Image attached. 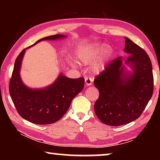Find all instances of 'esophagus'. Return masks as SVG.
Instances as JSON below:
<instances>
[{
  "mask_svg": "<svg viewBox=\"0 0 160 160\" xmlns=\"http://www.w3.org/2000/svg\"><path fill=\"white\" fill-rule=\"evenodd\" d=\"M85 81L86 85L87 86H90V85H92V84L93 78H91V77H85Z\"/></svg>",
  "mask_w": 160,
  "mask_h": 160,
  "instance_id": "1",
  "label": "esophagus"
}]
</instances>
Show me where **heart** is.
Returning <instances> with one entry per match:
<instances>
[{
    "instance_id": "heart-1",
    "label": "heart",
    "mask_w": 160,
    "mask_h": 160,
    "mask_svg": "<svg viewBox=\"0 0 160 160\" xmlns=\"http://www.w3.org/2000/svg\"><path fill=\"white\" fill-rule=\"evenodd\" d=\"M76 53L78 60L84 64L90 63L98 56L92 63V68L94 72H100L106 68L107 62L112 54V48L105 44L92 43L79 47Z\"/></svg>"
}]
</instances>
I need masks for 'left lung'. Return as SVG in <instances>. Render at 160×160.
<instances>
[{
	"label": "left lung",
	"mask_w": 160,
	"mask_h": 160,
	"mask_svg": "<svg viewBox=\"0 0 160 160\" xmlns=\"http://www.w3.org/2000/svg\"><path fill=\"white\" fill-rule=\"evenodd\" d=\"M124 52L130 54L125 61L132 70L127 72L122 58L107 65L97 76L94 86L99 92L94 112L103 123L118 126L138 118L153 94L152 66L148 53L125 37Z\"/></svg>",
	"instance_id": "left-lung-1"
}]
</instances>
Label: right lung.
Segmentation results:
<instances>
[{
    "label": "right lung",
    "instance_id": "right-lung-1",
    "mask_svg": "<svg viewBox=\"0 0 160 160\" xmlns=\"http://www.w3.org/2000/svg\"><path fill=\"white\" fill-rule=\"evenodd\" d=\"M66 37L63 34L46 37L26 49L43 40H56ZM26 49L22 51L15 60L10 80V95L18 113L25 120L39 125L55 123L63 117L72 99L83 90L85 79L82 77L68 78L61 73L55 82L47 88H28L22 82L20 75Z\"/></svg>",
    "mask_w": 160,
    "mask_h": 160
}]
</instances>
